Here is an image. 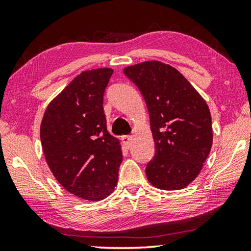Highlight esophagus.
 <instances>
[{
  "mask_svg": "<svg viewBox=\"0 0 251 251\" xmlns=\"http://www.w3.org/2000/svg\"><path fill=\"white\" fill-rule=\"evenodd\" d=\"M122 141L124 143V145L126 147H130L131 145V136L130 135H125V136H122Z\"/></svg>",
  "mask_w": 251,
  "mask_h": 251,
  "instance_id": "esophagus-1",
  "label": "esophagus"
}]
</instances>
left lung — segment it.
<instances>
[{"label": "left lung", "instance_id": "8db88e82", "mask_svg": "<svg viewBox=\"0 0 251 251\" xmlns=\"http://www.w3.org/2000/svg\"><path fill=\"white\" fill-rule=\"evenodd\" d=\"M124 74L141 91L150 113L155 155L146 166L148 181L164 190L185 188L211 150L206 101L179 72L161 62L128 66Z\"/></svg>", "mask_w": 251, "mask_h": 251}]
</instances>
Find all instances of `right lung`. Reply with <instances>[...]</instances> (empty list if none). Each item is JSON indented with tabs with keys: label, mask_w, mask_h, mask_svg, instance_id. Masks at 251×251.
I'll use <instances>...</instances> for the list:
<instances>
[{
	"label": "right lung",
	"mask_w": 251,
	"mask_h": 251,
	"mask_svg": "<svg viewBox=\"0 0 251 251\" xmlns=\"http://www.w3.org/2000/svg\"><path fill=\"white\" fill-rule=\"evenodd\" d=\"M112 74V69H97L76 76L50 101L41 124L42 147L54 177L86 201H101L113 192L123 159L103 108Z\"/></svg>",
	"instance_id": "right-lung-1"
}]
</instances>
